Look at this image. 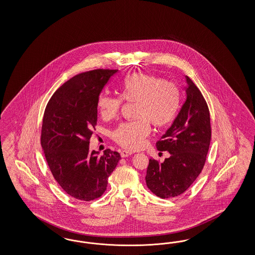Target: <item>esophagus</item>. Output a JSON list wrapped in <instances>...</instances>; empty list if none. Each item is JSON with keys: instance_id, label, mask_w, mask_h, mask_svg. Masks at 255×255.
Returning <instances> with one entry per match:
<instances>
[{"instance_id": "obj_1", "label": "esophagus", "mask_w": 255, "mask_h": 255, "mask_svg": "<svg viewBox=\"0 0 255 255\" xmlns=\"http://www.w3.org/2000/svg\"><path fill=\"white\" fill-rule=\"evenodd\" d=\"M132 154V152L131 151H129V150H122V152H121V156L122 157H128V156H130V155Z\"/></svg>"}]
</instances>
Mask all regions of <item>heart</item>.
<instances>
[{"label":"heart","instance_id":"obj_1","mask_svg":"<svg viewBox=\"0 0 255 255\" xmlns=\"http://www.w3.org/2000/svg\"><path fill=\"white\" fill-rule=\"evenodd\" d=\"M123 100L136 103L131 122L120 124L112 132V138L127 149L135 150L143 146L150 131L148 120L156 127L169 124L179 108V92L174 83L162 77L136 73L126 77L121 86V97L102 93L97 108L104 120H111L119 113Z\"/></svg>","mask_w":255,"mask_h":255}]
</instances>
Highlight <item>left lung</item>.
Listing matches in <instances>:
<instances>
[{
	"mask_svg": "<svg viewBox=\"0 0 255 255\" xmlns=\"http://www.w3.org/2000/svg\"><path fill=\"white\" fill-rule=\"evenodd\" d=\"M186 101L169 129L156 143L168 151L163 162L149 159L147 188L167 199L184 193L200 175L209 151L211 127L209 107L199 89L186 76Z\"/></svg>",
	"mask_w": 255,
	"mask_h": 255,
	"instance_id": "8db88e82",
	"label": "left lung"
}]
</instances>
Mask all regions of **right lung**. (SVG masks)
<instances>
[{"label":"right lung","instance_id":"1","mask_svg":"<svg viewBox=\"0 0 255 255\" xmlns=\"http://www.w3.org/2000/svg\"><path fill=\"white\" fill-rule=\"evenodd\" d=\"M118 70L97 69L78 74L61 86L46 105L41 146L53 177L77 200L99 198L121 155L109 148L104 155L90 151L97 124V99Z\"/></svg>","mask_w":255,"mask_h":255}]
</instances>
